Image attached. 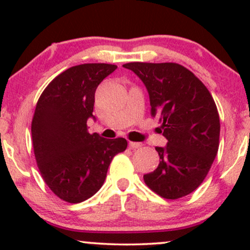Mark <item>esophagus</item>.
<instances>
[{
    "label": "esophagus",
    "instance_id": "1",
    "mask_svg": "<svg viewBox=\"0 0 250 250\" xmlns=\"http://www.w3.org/2000/svg\"><path fill=\"white\" fill-rule=\"evenodd\" d=\"M129 147H130L131 149H137V148H140V147H142V143H140V142H129Z\"/></svg>",
    "mask_w": 250,
    "mask_h": 250
}]
</instances>
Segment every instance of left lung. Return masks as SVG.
Masks as SVG:
<instances>
[{"mask_svg":"<svg viewBox=\"0 0 250 250\" xmlns=\"http://www.w3.org/2000/svg\"><path fill=\"white\" fill-rule=\"evenodd\" d=\"M123 67L145 83L150 114L168 140L156 147L157 168L143 175L157 195L176 200L193 193L207 176L220 145V116L213 96L190 70L179 63L130 62Z\"/></svg>","mask_w":250,"mask_h":250,"instance_id":"8db88e82","label":"left lung"}]
</instances>
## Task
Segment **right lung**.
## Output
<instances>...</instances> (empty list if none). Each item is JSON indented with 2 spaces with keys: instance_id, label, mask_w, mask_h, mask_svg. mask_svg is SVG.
Instances as JSON below:
<instances>
[{
  "instance_id": "add662e5",
  "label": "right lung",
  "mask_w": 250,
  "mask_h": 250,
  "mask_svg": "<svg viewBox=\"0 0 250 250\" xmlns=\"http://www.w3.org/2000/svg\"><path fill=\"white\" fill-rule=\"evenodd\" d=\"M117 68L84 63L57 75L43 90L31 121L34 154L40 173L57 197L80 203L99 191L116 154L127 149L123 137L90 134L97 85Z\"/></svg>"
}]
</instances>
